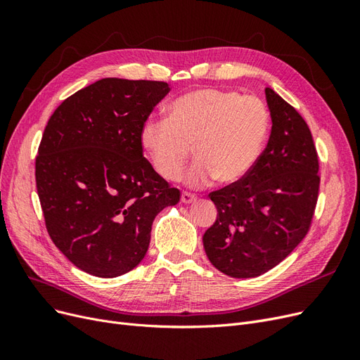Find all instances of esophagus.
<instances>
[{"label": "esophagus", "instance_id": "34e87169", "mask_svg": "<svg viewBox=\"0 0 360 360\" xmlns=\"http://www.w3.org/2000/svg\"><path fill=\"white\" fill-rule=\"evenodd\" d=\"M195 200H197V195L192 193V192H181V202L184 204H189V202H193Z\"/></svg>", "mask_w": 360, "mask_h": 360}]
</instances>
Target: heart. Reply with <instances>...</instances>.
Here are the masks:
<instances>
[{
    "instance_id": "b5f03b06",
    "label": "heart",
    "mask_w": 360,
    "mask_h": 360,
    "mask_svg": "<svg viewBox=\"0 0 360 360\" xmlns=\"http://www.w3.org/2000/svg\"><path fill=\"white\" fill-rule=\"evenodd\" d=\"M270 126L266 105L255 96L201 89L177 97L167 117L151 115L139 141L160 177L176 180L193 153L186 180L202 186L216 179L236 183L254 168Z\"/></svg>"
}]
</instances>
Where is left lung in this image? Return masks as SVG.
Instances as JSON below:
<instances>
[{"label": "left lung", "mask_w": 360, "mask_h": 360, "mask_svg": "<svg viewBox=\"0 0 360 360\" xmlns=\"http://www.w3.org/2000/svg\"><path fill=\"white\" fill-rule=\"evenodd\" d=\"M271 134L246 177L210 192L217 209L202 236L210 263L231 278H255L285 259L308 234L320 191L311 130L288 102L266 89Z\"/></svg>", "instance_id": "8db88e82"}]
</instances>
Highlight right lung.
<instances>
[{
  "label": "right lung",
  "instance_id": "1",
  "mask_svg": "<svg viewBox=\"0 0 360 360\" xmlns=\"http://www.w3.org/2000/svg\"><path fill=\"white\" fill-rule=\"evenodd\" d=\"M168 91L162 81L105 78L68 97L43 132L36 186L46 230L70 263L93 276L136 267L156 214L180 201L139 141Z\"/></svg>",
  "mask_w": 360,
  "mask_h": 360
}]
</instances>
